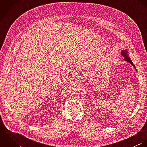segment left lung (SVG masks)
<instances>
[{"label":"left lung","mask_w":147,"mask_h":147,"mask_svg":"<svg viewBox=\"0 0 147 147\" xmlns=\"http://www.w3.org/2000/svg\"><path fill=\"white\" fill-rule=\"evenodd\" d=\"M121 54H122V56L125 58L123 60H125V61H126L127 62H128L131 63V64L132 65H134V67L135 68V65H134V64L132 63V62L131 61V60L129 59V57H128V54H127V51L125 50V51H122V52H121Z\"/></svg>","instance_id":"1"}]
</instances>
